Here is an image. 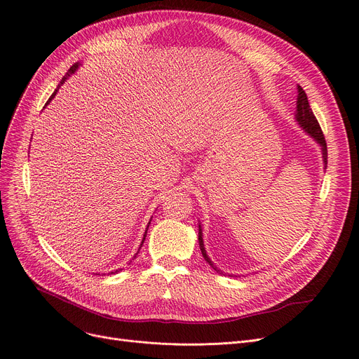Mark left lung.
<instances>
[{
    "label": "left lung",
    "mask_w": 359,
    "mask_h": 359,
    "mask_svg": "<svg viewBox=\"0 0 359 359\" xmlns=\"http://www.w3.org/2000/svg\"><path fill=\"white\" fill-rule=\"evenodd\" d=\"M297 91H299V95H297V113H296V119L297 122L300 123V126L304 128V130L311 134V137H313L315 140L318 141V144L323 147V157H324V162L327 165V142H325V138H324V134L321 131V126L317 121V118H315V114L309 106V102H308V97H306V93L304 91L302 87H297ZM198 245H200V250H202V255L205 257V261L215 269V271H219L217 266H215L212 264V261L206 255V250H205V246H203V238H202V229L198 228Z\"/></svg>",
    "instance_id": "obj_1"
}]
</instances>
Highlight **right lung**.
<instances>
[{
	"label": "right lung",
	"instance_id": "add662e5",
	"mask_svg": "<svg viewBox=\"0 0 359 359\" xmlns=\"http://www.w3.org/2000/svg\"><path fill=\"white\" fill-rule=\"evenodd\" d=\"M78 66H79V63H75V65H72V66H70V69H69V70H67V74H66V75H65V76H63V78H62V81H60V83H59V85H57V88H55V91H54V93H53V94H51V97H50V98H48V102H47V104H48V103H50V102H51V98H53V97H54V95H55V93H57V90H59V88H60V87H62V85H63V83H65V81H66V79H67V78H69V76H70V75H72V74H74V72H75V70H76V69H78ZM144 240H146V234H144V238H142V243H144ZM119 271H122V269H119ZM119 271H118V269H116V272H119ZM111 274H114V272H111Z\"/></svg>",
	"mask_w": 359,
	"mask_h": 359
}]
</instances>
